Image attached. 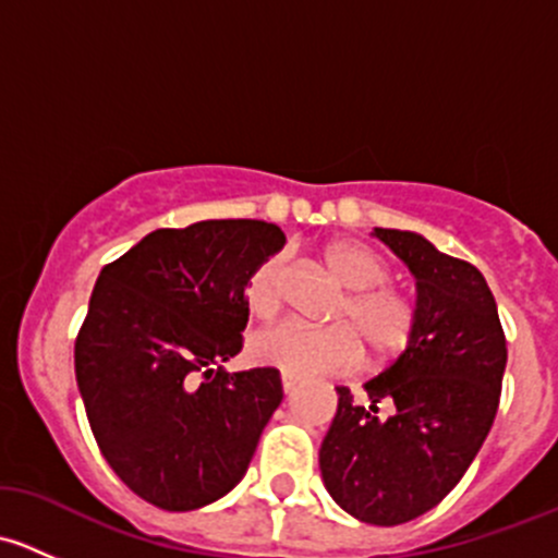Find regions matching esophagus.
Returning <instances> with one entry per match:
<instances>
[{"label": "esophagus", "instance_id": "34e87169", "mask_svg": "<svg viewBox=\"0 0 558 558\" xmlns=\"http://www.w3.org/2000/svg\"><path fill=\"white\" fill-rule=\"evenodd\" d=\"M294 388H296V380L291 378V375H283V391L294 393Z\"/></svg>", "mask_w": 558, "mask_h": 558}]
</instances>
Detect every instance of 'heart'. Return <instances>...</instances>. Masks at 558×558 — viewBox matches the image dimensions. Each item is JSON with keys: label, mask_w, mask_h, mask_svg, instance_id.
I'll list each match as a JSON object with an SVG mask.
<instances>
[{"label": "heart", "mask_w": 558, "mask_h": 558, "mask_svg": "<svg viewBox=\"0 0 558 558\" xmlns=\"http://www.w3.org/2000/svg\"><path fill=\"white\" fill-rule=\"evenodd\" d=\"M320 256L329 272L351 289L337 307L335 318L340 324L311 326L302 320H283L253 337V359L278 367L291 378H318L351 373L362 364L364 348L375 364L402 356L418 335L421 313L413 296L388 283L391 267L386 258L351 240L329 243ZM286 269V253H272L247 272L243 294L253 318L269 320L280 313Z\"/></svg>", "instance_id": "b5f03b06"}]
</instances>
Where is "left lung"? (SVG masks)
Segmentation results:
<instances>
[{
    "instance_id": "1",
    "label": "left lung",
    "mask_w": 558,
    "mask_h": 558,
    "mask_svg": "<svg viewBox=\"0 0 558 558\" xmlns=\"http://www.w3.org/2000/svg\"><path fill=\"white\" fill-rule=\"evenodd\" d=\"M375 238L418 286L413 345L364 384L367 402L337 386V415L320 442L326 492L375 526L408 523L451 494L499 408L508 340L481 269L399 229Z\"/></svg>"
}]
</instances>
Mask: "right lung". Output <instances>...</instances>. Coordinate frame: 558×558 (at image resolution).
<instances>
[{
  "mask_svg": "<svg viewBox=\"0 0 558 558\" xmlns=\"http://www.w3.org/2000/svg\"><path fill=\"white\" fill-rule=\"evenodd\" d=\"M286 234L264 221L156 229L105 264L75 340L99 451L145 502L183 513L232 492L283 399L280 373H223L243 351V286Z\"/></svg>",
  "mask_w": 558,
  "mask_h": 558,
  "instance_id": "right-lung-1",
  "label": "right lung"
}]
</instances>
